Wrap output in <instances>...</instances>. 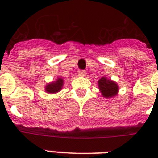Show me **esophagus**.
<instances>
[{
  "instance_id": "1",
  "label": "esophagus",
  "mask_w": 158,
  "mask_h": 158,
  "mask_svg": "<svg viewBox=\"0 0 158 158\" xmlns=\"http://www.w3.org/2000/svg\"><path fill=\"white\" fill-rule=\"evenodd\" d=\"M85 70H79V72H78V74L79 76H81V77H84V76H85Z\"/></svg>"
}]
</instances>
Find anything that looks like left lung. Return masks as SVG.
<instances>
[{
	"mask_svg": "<svg viewBox=\"0 0 158 158\" xmlns=\"http://www.w3.org/2000/svg\"><path fill=\"white\" fill-rule=\"evenodd\" d=\"M98 86L100 91L102 92L105 98H111L115 96L118 91V86L114 81L106 79V77H102L98 80Z\"/></svg>",
	"mask_w": 158,
	"mask_h": 158,
	"instance_id": "1",
	"label": "left lung"
}]
</instances>
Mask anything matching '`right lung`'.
Instances as JSON below:
<instances>
[{
    "label": "right lung",
    "mask_w": 158,
    "mask_h": 158,
    "mask_svg": "<svg viewBox=\"0 0 158 158\" xmlns=\"http://www.w3.org/2000/svg\"><path fill=\"white\" fill-rule=\"evenodd\" d=\"M63 86V79L58 78L56 81L51 82L45 86V91L47 93H56L62 89Z\"/></svg>",
    "instance_id": "right-lung-1"
}]
</instances>
